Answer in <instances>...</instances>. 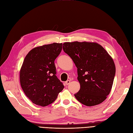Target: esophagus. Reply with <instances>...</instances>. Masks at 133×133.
Returning <instances> with one entry per match:
<instances>
[{
	"mask_svg": "<svg viewBox=\"0 0 133 133\" xmlns=\"http://www.w3.org/2000/svg\"><path fill=\"white\" fill-rule=\"evenodd\" d=\"M70 83V81H69V80H67L65 82V84H66V85H69V83Z\"/></svg>",
	"mask_w": 133,
	"mask_h": 133,
	"instance_id": "1",
	"label": "esophagus"
}]
</instances>
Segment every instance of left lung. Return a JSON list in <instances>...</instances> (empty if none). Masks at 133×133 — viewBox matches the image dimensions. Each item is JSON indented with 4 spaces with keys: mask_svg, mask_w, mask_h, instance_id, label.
Listing matches in <instances>:
<instances>
[{
    "mask_svg": "<svg viewBox=\"0 0 133 133\" xmlns=\"http://www.w3.org/2000/svg\"><path fill=\"white\" fill-rule=\"evenodd\" d=\"M63 50L77 68L80 89L74 96L81 103L91 107L100 104L112 89L116 67L112 57L95 42L63 43Z\"/></svg>",
    "mask_w": 133,
    "mask_h": 133,
    "instance_id": "left-lung-1",
    "label": "left lung"
}]
</instances>
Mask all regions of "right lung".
<instances>
[{
    "mask_svg": "<svg viewBox=\"0 0 133 133\" xmlns=\"http://www.w3.org/2000/svg\"><path fill=\"white\" fill-rule=\"evenodd\" d=\"M62 43H54L34 48L25 57L20 71V84L34 104L45 107L52 103L64 89L56 76L54 61Z\"/></svg>",
    "mask_w": 133,
    "mask_h": 133,
    "instance_id": "1",
    "label": "right lung"
}]
</instances>
